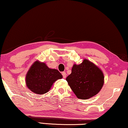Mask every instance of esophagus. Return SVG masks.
<instances>
[{
    "mask_svg": "<svg viewBox=\"0 0 128 128\" xmlns=\"http://www.w3.org/2000/svg\"><path fill=\"white\" fill-rule=\"evenodd\" d=\"M62 75L63 78H66V76H67V74H66V72H62Z\"/></svg>",
    "mask_w": 128,
    "mask_h": 128,
    "instance_id": "obj_1",
    "label": "esophagus"
}]
</instances>
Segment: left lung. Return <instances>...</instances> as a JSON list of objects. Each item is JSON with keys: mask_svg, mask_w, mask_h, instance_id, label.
Here are the masks:
<instances>
[{"mask_svg": "<svg viewBox=\"0 0 128 128\" xmlns=\"http://www.w3.org/2000/svg\"><path fill=\"white\" fill-rule=\"evenodd\" d=\"M66 80L77 98L87 99L97 94L102 88L104 76L96 65L85 59L79 65L74 64L72 73Z\"/></svg>", "mask_w": 128, "mask_h": 128, "instance_id": "obj_1", "label": "left lung"}]
</instances>
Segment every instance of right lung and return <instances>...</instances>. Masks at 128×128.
Masks as SVG:
<instances>
[{
    "instance_id": "add662e5",
    "label": "right lung",
    "mask_w": 128,
    "mask_h": 128,
    "mask_svg": "<svg viewBox=\"0 0 128 128\" xmlns=\"http://www.w3.org/2000/svg\"><path fill=\"white\" fill-rule=\"evenodd\" d=\"M62 77L57 70L50 68L45 63L36 61L27 72L26 84L32 92L42 94L49 91L56 80Z\"/></svg>"
}]
</instances>
